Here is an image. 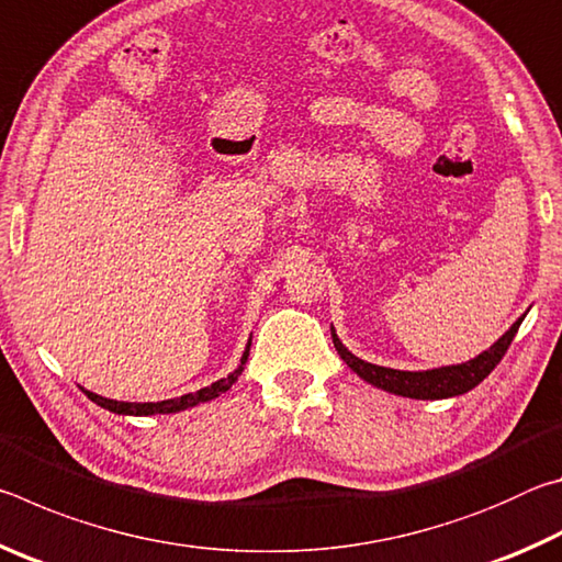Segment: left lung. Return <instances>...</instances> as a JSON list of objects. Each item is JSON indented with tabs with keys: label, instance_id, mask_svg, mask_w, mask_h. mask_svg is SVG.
Returning a JSON list of instances; mask_svg holds the SVG:
<instances>
[{
	"label": "left lung",
	"instance_id": "1",
	"mask_svg": "<svg viewBox=\"0 0 562 562\" xmlns=\"http://www.w3.org/2000/svg\"><path fill=\"white\" fill-rule=\"evenodd\" d=\"M520 322L522 317L518 322H513V327L506 331V335H503L491 349L481 351L475 359L463 361V364H453V367L426 369V372H402V369L369 364V361L355 357L345 345H341L339 337L335 335V329H331V341H335V349L339 351V357L347 361L351 372H357L364 382L384 389L389 394H398L408 398H449V396L471 392L473 386H479L483 379L496 369L503 355L508 351L513 337H516Z\"/></svg>",
	"mask_w": 562,
	"mask_h": 562
}]
</instances>
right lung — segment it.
<instances>
[{"label":"right lung","instance_id":"add662e5","mask_svg":"<svg viewBox=\"0 0 562 562\" xmlns=\"http://www.w3.org/2000/svg\"><path fill=\"white\" fill-rule=\"evenodd\" d=\"M247 355H250V341H247V347L243 351V359L240 364H237V369L233 374H227L225 379H217L215 384L201 389V392H193V394H183L178 398H166V402H144V404H136V402H116V398H106V396H99L93 392H87L83 389V394H87L93 404H99L101 408H109V412L113 414H126V416H150V414H176V412H183V408H190V406H198L203 402H211V398L225 394L227 389H231L237 376L243 374L245 369V361H247Z\"/></svg>","mask_w":562,"mask_h":562}]
</instances>
